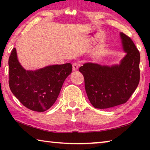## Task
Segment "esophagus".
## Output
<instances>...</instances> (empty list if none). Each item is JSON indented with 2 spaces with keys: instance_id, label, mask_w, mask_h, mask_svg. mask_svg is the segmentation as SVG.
Segmentation results:
<instances>
[{
  "instance_id": "obj_1",
  "label": "esophagus",
  "mask_w": 150,
  "mask_h": 150,
  "mask_svg": "<svg viewBox=\"0 0 150 150\" xmlns=\"http://www.w3.org/2000/svg\"><path fill=\"white\" fill-rule=\"evenodd\" d=\"M78 68H79V65H78L77 63H73V70L75 71V70H77Z\"/></svg>"
}]
</instances>
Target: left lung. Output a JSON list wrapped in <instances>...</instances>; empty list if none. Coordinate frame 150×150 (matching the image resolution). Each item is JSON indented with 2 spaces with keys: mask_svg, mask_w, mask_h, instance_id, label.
Listing matches in <instances>:
<instances>
[{
  "mask_svg": "<svg viewBox=\"0 0 150 150\" xmlns=\"http://www.w3.org/2000/svg\"><path fill=\"white\" fill-rule=\"evenodd\" d=\"M9 87L12 93L30 110L44 112L54 105L72 65H51L37 70H26L18 60L16 48L8 59Z\"/></svg>",
  "mask_w": 150,
  "mask_h": 150,
  "instance_id": "1",
  "label": "left lung"
}]
</instances>
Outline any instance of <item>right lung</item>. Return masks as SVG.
Returning a JSON list of instances; mask_svg holds the SVG:
<instances>
[{
  "label": "right lung",
  "instance_id": "add662e5",
  "mask_svg": "<svg viewBox=\"0 0 150 150\" xmlns=\"http://www.w3.org/2000/svg\"><path fill=\"white\" fill-rule=\"evenodd\" d=\"M120 38L126 55L120 65L109 67L87 63L79 69L85 79L88 99L95 108H106L126 103L139 84V51L130 38L120 33Z\"/></svg>",
  "mask_w": 150,
  "mask_h": 150
}]
</instances>
